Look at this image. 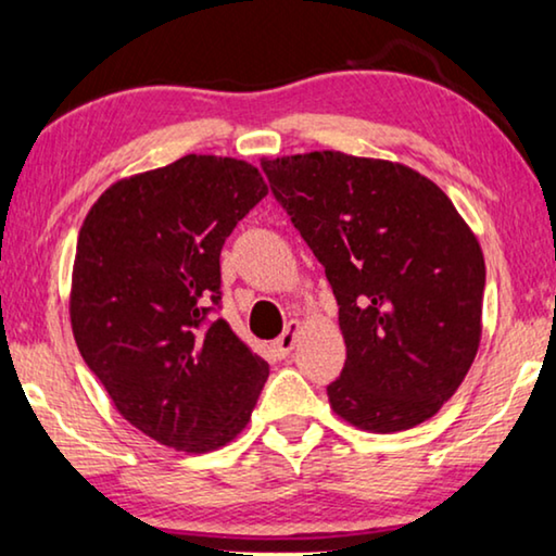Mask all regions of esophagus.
I'll return each instance as SVG.
<instances>
[{
	"mask_svg": "<svg viewBox=\"0 0 556 556\" xmlns=\"http://www.w3.org/2000/svg\"><path fill=\"white\" fill-rule=\"evenodd\" d=\"M299 331H301V324L299 321H291V324L286 326V331L280 333L276 341H273V352H276V356H280V359H283V356L291 354L295 339H299Z\"/></svg>",
	"mask_w": 556,
	"mask_h": 556,
	"instance_id": "obj_1",
	"label": "esophagus"
}]
</instances>
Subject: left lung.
<instances>
[{
    "mask_svg": "<svg viewBox=\"0 0 556 556\" xmlns=\"http://www.w3.org/2000/svg\"><path fill=\"white\" fill-rule=\"evenodd\" d=\"M324 265L346 341L326 387L356 428H415L453 397L481 341L483 253L443 189L402 164L314 151L261 162Z\"/></svg>",
    "mask_w": 556,
    "mask_h": 556,
    "instance_id": "left-lung-1",
    "label": "left lung"
}]
</instances>
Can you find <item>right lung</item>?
Instances as JSON below:
<instances>
[{"instance_id":"right-lung-1","label":"right lung","mask_w":556,"mask_h":556,"mask_svg":"<svg viewBox=\"0 0 556 556\" xmlns=\"http://www.w3.org/2000/svg\"><path fill=\"white\" fill-rule=\"evenodd\" d=\"M265 194L255 166L189 154L105 189L80 227L75 344L118 413L156 443L225 445L268 379V362L217 318L219 253Z\"/></svg>"}]
</instances>
